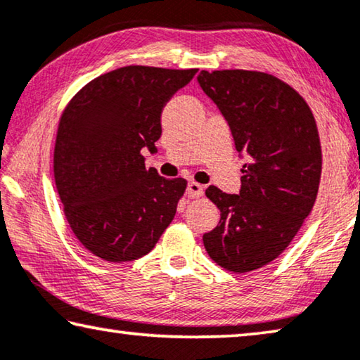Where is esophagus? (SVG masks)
Wrapping results in <instances>:
<instances>
[{
	"instance_id": "1",
	"label": "esophagus",
	"mask_w": 360,
	"mask_h": 360,
	"mask_svg": "<svg viewBox=\"0 0 360 360\" xmlns=\"http://www.w3.org/2000/svg\"><path fill=\"white\" fill-rule=\"evenodd\" d=\"M187 195H189L191 198L202 197L203 195V186L198 184V182H189V184H187Z\"/></svg>"
}]
</instances>
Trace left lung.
I'll return each mask as SVG.
<instances>
[{"label": "left lung", "mask_w": 360, "mask_h": 360, "mask_svg": "<svg viewBox=\"0 0 360 360\" xmlns=\"http://www.w3.org/2000/svg\"><path fill=\"white\" fill-rule=\"evenodd\" d=\"M203 93L229 124L236 149L248 157L237 193L210 186L219 224L203 236L216 264L250 272L288 247L309 216L322 173L317 124L306 101L277 77L253 70H202Z\"/></svg>", "instance_id": "8db88e82"}]
</instances>
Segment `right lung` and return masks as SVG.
Segmentation results:
<instances>
[{
  "instance_id": "1",
  "label": "right lung",
  "mask_w": 360,
  "mask_h": 360,
  "mask_svg": "<svg viewBox=\"0 0 360 360\" xmlns=\"http://www.w3.org/2000/svg\"><path fill=\"white\" fill-rule=\"evenodd\" d=\"M197 68L128 65L83 86L62 112L54 179L73 233L110 262L133 261L155 247L176 214L187 181L146 168L157 152L163 107Z\"/></svg>"
}]
</instances>
